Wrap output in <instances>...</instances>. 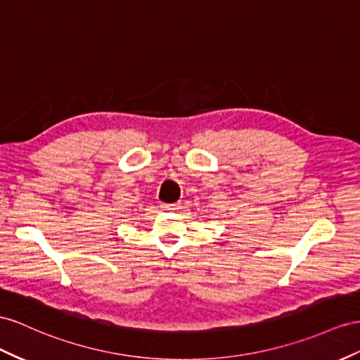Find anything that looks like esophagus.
Wrapping results in <instances>:
<instances>
[{"mask_svg": "<svg viewBox=\"0 0 360 360\" xmlns=\"http://www.w3.org/2000/svg\"><path fill=\"white\" fill-rule=\"evenodd\" d=\"M162 209L163 210H176L177 204H162Z\"/></svg>", "mask_w": 360, "mask_h": 360, "instance_id": "1", "label": "esophagus"}]
</instances>
